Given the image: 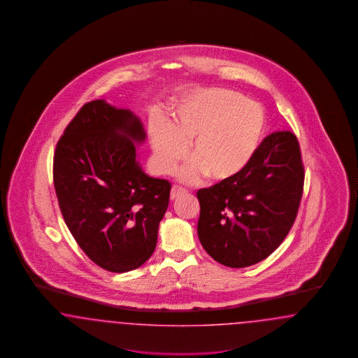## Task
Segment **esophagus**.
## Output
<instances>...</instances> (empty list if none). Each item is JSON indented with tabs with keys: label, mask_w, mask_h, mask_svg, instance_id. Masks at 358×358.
Masks as SVG:
<instances>
[{
	"label": "esophagus",
	"mask_w": 358,
	"mask_h": 358,
	"mask_svg": "<svg viewBox=\"0 0 358 358\" xmlns=\"http://www.w3.org/2000/svg\"><path fill=\"white\" fill-rule=\"evenodd\" d=\"M185 193H187V190H186L185 187H182V186L174 185L172 187L171 199H172V200H176V199H178L180 196H182V194H185Z\"/></svg>",
	"instance_id": "1"
}]
</instances>
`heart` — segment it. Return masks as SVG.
I'll return each mask as SVG.
<instances>
[{
	"label": "heart",
	"mask_w": 358,
	"mask_h": 358,
	"mask_svg": "<svg viewBox=\"0 0 358 358\" xmlns=\"http://www.w3.org/2000/svg\"><path fill=\"white\" fill-rule=\"evenodd\" d=\"M265 130L266 115L257 102L230 90L210 89L180 103L168 124L155 120L149 137L159 172H173L192 142L194 161L182 178L193 181L206 174L215 182H229L256 157Z\"/></svg>",
	"instance_id": "b5f03b06"
}]
</instances>
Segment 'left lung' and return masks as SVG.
Listing matches in <instances>:
<instances>
[{"label": "left lung", "mask_w": 358, "mask_h": 358, "mask_svg": "<svg viewBox=\"0 0 358 358\" xmlns=\"http://www.w3.org/2000/svg\"><path fill=\"white\" fill-rule=\"evenodd\" d=\"M303 178L297 137L287 130L265 137L241 176L197 192L203 249L229 268L269 257L296 221Z\"/></svg>", "instance_id": "8db88e82"}]
</instances>
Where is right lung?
I'll list each match as a JSON object with an SVG mask.
<instances>
[{"label": "right lung", "instance_id": "add662e5", "mask_svg": "<svg viewBox=\"0 0 358 358\" xmlns=\"http://www.w3.org/2000/svg\"><path fill=\"white\" fill-rule=\"evenodd\" d=\"M145 140L128 109L90 101L58 140L53 182L66 227L87 257L113 273L153 255L172 185L145 174L134 143Z\"/></svg>", "mask_w": 358, "mask_h": 358}]
</instances>
